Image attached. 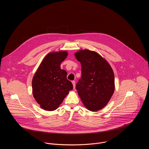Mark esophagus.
Masks as SVG:
<instances>
[{
  "instance_id": "esophagus-1",
  "label": "esophagus",
  "mask_w": 149,
  "mask_h": 149,
  "mask_svg": "<svg viewBox=\"0 0 149 149\" xmlns=\"http://www.w3.org/2000/svg\"><path fill=\"white\" fill-rule=\"evenodd\" d=\"M72 85H73L74 89H75V81H72Z\"/></svg>"
}]
</instances>
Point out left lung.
Masks as SVG:
<instances>
[{
  "label": "left lung",
  "mask_w": 149,
  "mask_h": 149,
  "mask_svg": "<svg viewBox=\"0 0 149 149\" xmlns=\"http://www.w3.org/2000/svg\"><path fill=\"white\" fill-rule=\"evenodd\" d=\"M75 56L81 64V78L76 84L78 94L88 110H100L113 94V71L108 62L94 51L81 50Z\"/></svg>",
  "instance_id": "left-lung-1"
}]
</instances>
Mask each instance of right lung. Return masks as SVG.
<instances>
[{
    "mask_svg": "<svg viewBox=\"0 0 149 149\" xmlns=\"http://www.w3.org/2000/svg\"><path fill=\"white\" fill-rule=\"evenodd\" d=\"M67 55L66 51L49 53L33 76V95L40 107L45 110L57 109L73 88L72 84L67 78V72L60 67Z\"/></svg>",
    "mask_w": 149,
    "mask_h": 149,
    "instance_id": "obj_1",
    "label": "right lung"
}]
</instances>
